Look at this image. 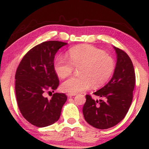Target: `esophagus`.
I'll list each match as a JSON object with an SVG mask.
<instances>
[{
	"label": "esophagus",
	"instance_id": "esophagus-1",
	"mask_svg": "<svg viewBox=\"0 0 149 149\" xmlns=\"http://www.w3.org/2000/svg\"><path fill=\"white\" fill-rule=\"evenodd\" d=\"M77 93H67V95H68V97H72V96H74V95H76Z\"/></svg>",
	"mask_w": 149,
	"mask_h": 149
}]
</instances>
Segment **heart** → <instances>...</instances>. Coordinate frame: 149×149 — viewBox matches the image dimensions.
<instances>
[{
  "mask_svg": "<svg viewBox=\"0 0 149 149\" xmlns=\"http://www.w3.org/2000/svg\"><path fill=\"white\" fill-rule=\"evenodd\" d=\"M68 60L64 57L56 58L54 64L56 72L61 79H65L78 68L79 76L65 81L63 91L77 93L86 90L92 85L100 87L110 79L115 70V62L109 55L100 49L83 45L71 48L68 53Z\"/></svg>",
  "mask_w": 149,
  "mask_h": 149,
  "instance_id": "b5f03b06",
  "label": "heart"
}]
</instances>
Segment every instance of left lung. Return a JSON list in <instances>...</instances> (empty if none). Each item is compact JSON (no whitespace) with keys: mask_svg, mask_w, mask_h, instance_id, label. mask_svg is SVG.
<instances>
[{"mask_svg":"<svg viewBox=\"0 0 149 149\" xmlns=\"http://www.w3.org/2000/svg\"><path fill=\"white\" fill-rule=\"evenodd\" d=\"M117 64L111 81L93 94L102 99L95 100L86 95L83 113L87 123L97 129L113 127L127 113L133 99L136 75L131 59L121 49L115 47Z\"/></svg>","mask_w":149,"mask_h":149,"instance_id":"left-lung-1","label":"left lung"}]
</instances>
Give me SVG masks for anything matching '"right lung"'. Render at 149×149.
Segmentation results:
<instances>
[{
	"label": "right lung",
	"mask_w": 149,
	"mask_h": 149,
	"mask_svg": "<svg viewBox=\"0 0 149 149\" xmlns=\"http://www.w3.org/2000/svg\"><path fill=\"white\" fill-rule=\"evenodd\" d=\"M66 42L49 40L38 44L26 53L15 72V94L20 113L27 121L38 127L54 124L59 119L65 93H55L52 99L44 93L59 86L54 68L55 55ZM49 92V91H48Z\"/></svg>",
	"instance_id": "right-lung-1"
}]
</instances>
